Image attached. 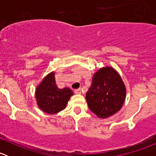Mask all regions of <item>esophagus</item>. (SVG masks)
Listing matches in <instances>:
<instances>
[{
  "mask_svg": "<svg viewBox=\"0 0 156 156\" xmlns=\"http://www.w3.org/2000/svg\"><path fill=\"white\" fill-rule=\"evenodd\" d=\"M75 93L76 94H81V88H78V89L75 90Z\"/></svg>",
  "mask_w": 156,
  "mask_h": 156,
  "instance_id": "1",
  "label": "esophagus"
}]
</instances>
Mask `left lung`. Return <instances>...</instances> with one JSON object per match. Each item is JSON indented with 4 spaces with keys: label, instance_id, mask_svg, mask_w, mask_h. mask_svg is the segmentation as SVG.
Wrapping results in <instances>:
<instances>
[{
    "label": "left lung",
    "instance_id": "obj_1",
    "mask_svg": "<svg viewBox=\"0 0 156 156\" xmlns=\"http://www.w3.org/2000/svg\"><path fill=\"white\" fill-rule=\"evenodd\" d=\"M126 87L120 75L106 66L94 73L86 93L88 107L100 119H107L119 111L125 103Z\"/></svg>",
    "mask_w": 156,
    "mask_h": 156
}]
</instances>
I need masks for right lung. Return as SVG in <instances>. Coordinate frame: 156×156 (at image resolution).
Returning a JSON list of instances; mask_svg holds the SVG:
<instances>
[{
    "label": "right lung",
    "instance_id": "obj_1",
    "mask_svg": "<svg viewBox=\"0 0 156 156\" xmlns=\"http://www.w3.org/2000/svg\"><path fill=\"white\" fill-rule=\"evenodd\" d=\"M73 91L68 87L59 89L55 81L54 72L44 77L35 90V98L39 108L48 114H56L66 107Z\"/></svg>",
    "mask_w": 156,
    "mask_h": 156
}]
</instances>
